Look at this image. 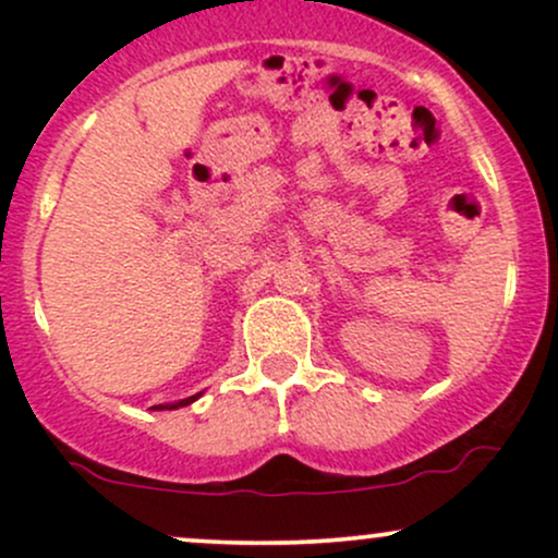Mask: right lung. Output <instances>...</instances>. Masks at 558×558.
<instances>
[{
  "label": "right lung",
  "mask_w": 558,
  "mask_h": 558,
  "mask_svg": "<svg viewBox=\"0 0 558 558\" xmlns=\"http://www.w3.org/2000/svg\"><path fill=\"white\" fill-rule=\"evenodd\" d=\"M198 396L202 393H196V396H189V399H183V401H175V403H159V407H151V409H178V407H189V403H194Z\"/></svg>",
  "instance_id": "add662e5"
}]
</instances>
